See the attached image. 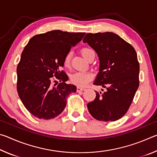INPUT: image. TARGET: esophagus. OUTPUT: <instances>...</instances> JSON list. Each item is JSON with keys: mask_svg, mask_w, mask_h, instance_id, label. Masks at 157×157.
<instances>
[{"mask_svg": "<svg viewBox=\"0 0 157 157\" xmlns=\"http://www.w3.org/2000/svg\"><path fill=\"white\" fill-rule=\"evenodd\" d=\"M85 91V89L81 88V87H77V91L80 92V91Z\"/></svg>", "mask_w": 157, "mask_h": 157, "instance_id": "esophagus-1", "label": "esophagus"}]
</instances>
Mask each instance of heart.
<instances>
[{
	"mask_svg": "<svg viewBox=\"0 0 157 157\" xmlns=\"http://www.w3.org/2000/svg\"><path fill=\"white\" fill-rule=\"evenodd\" d=\"M81 53L83 57L87 60H89L92 57V55L95 54L94 52L91 49L88 48H84L81 50ZM71 57H72V53L71 52H68L65 55L63 58V65L65 67L68 68L71 65ZM93 79V75L91 73L88 72H76L71 74L70 76V81L71 83L76 85L78 86H84L87 83Z\"/></svg>",
	"mask_w": 157,
	"mask_h": 157,
	"instance_id": "heart-1",
	"label": "heart"
}]
</instances>
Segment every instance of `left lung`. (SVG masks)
Returning <instances> with one entry per match:
<instances>
[{"mask_svg":"<svg viewBox=\"0 0 157 157\" xmlns=\"http://www.w3.org/2000/svg\"><path fill=\"white\" fill-rule=\"evenodd\" d=\"M99 57L100 70L94 84L106 91L96 93L87 104L98 121H116L125 115L139 86V63L131 44L113 33H88L83 39ZM103 91V89L102 90Z\"/></svg>","mask_w":157,"mask_h":157,"instance_id":"left-lung-1","label":"left lung"}]
</instances>
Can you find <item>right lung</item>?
<instances>
[{
  "instance_id": "obj_1",
  "label": "right lung",
  "mask_w": 157,
  "mask_h": 157,
  "mask_svg": "<svg viewBox=\"0 0 157 157\" xmlns=\"http://www.w3.org/2000/svg\"><path fill=\"white\" fill-rule=\"evenodd\" d=\"M85 34L52 30L36 34L23 50L17 69V91L25 107L37 118L59 116L68 95L76 92L75 86L66 84L68 78L61 68L65 55Z\"/></svg>"
}]
</instances>
